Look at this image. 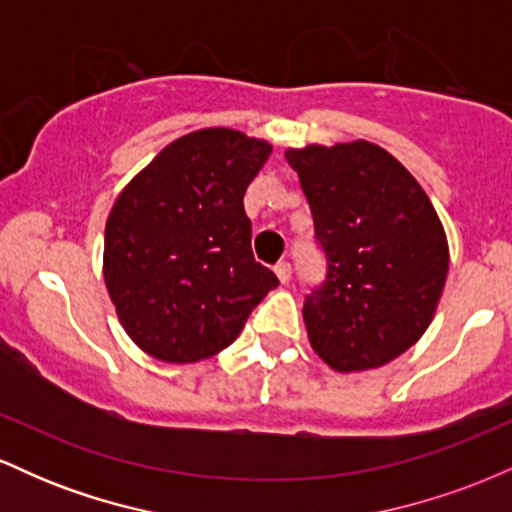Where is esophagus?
I'll return each instance as SVG.
<instances>
[{"instance_id": "obj_1", "label": "esophagus", "mask_w": 512, "mask_h": 512, "mask_svg": "<svg viewBox=\"0 0 512 512\" xmlns=\"http://www.w3.org/2000/svg\"><path fill=\"white\" fill-rule=\"evenodd\" d=\"M274 274L279 276L281 284H289V279H291V264H289V262H276V264H274Z\"/></svg>"}]
</instances>
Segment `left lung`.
Returning a JSON list of instances; mask_svg holds the SVG:
<instances>
[{"label": "left lung", "instance_id": "1", "mask_svg": "<svg viewBox=\"0 0 512 512\" xmlns=\"http://www.w3.org/2000/svg\"><path fill=\"white\" fill-rule=\"evenodd\" d=\"M327 255L303 305L310 346L337 373L395 361L424 337L448 279V238L431 199L383 146L286 149Z\"/></svg>", "mask_w": 512, "mask_h": 512}]
</instances>
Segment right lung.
<instances>
[{
  "instance_id": "1",
  "label": "right lung",
  "mask_w": 512,
  "mask_h": 512,
  "mask_svg": "<svg viewBox=\"0 0 512 512\" xmlns=\"http://www.w3.org/2000/svg\"><path fill=\"white\" fill-rule=\"evenodd\" d=\"M272 144L209 127L170 142L127 182L105 221L103 279L144 354L197 363L236 342L279 286L255 262L243 197Z\"/></svg>"
}]
</instances>
